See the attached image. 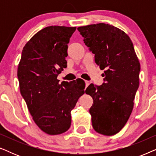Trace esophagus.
<instances>
[{
	"label": "esophagus",
	"mask_w": 156,
	"mask_h": 156,
	"mask_svg": "<svg viewBox=\"0 0 156 156\" xmlns=\"http://www.w3.org/2000/svg\"><path fill=\"white\" fill-rule=\"evenodd\" d=\"M85 84H86V87H87L89 85V84H90V82L89 81H85Z\"/></svg>",
	"instance_id": "1"
}]
</instances>
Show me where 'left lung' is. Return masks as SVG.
I'll return each instance as SVG.
<instances>
[{
	"instance_id": "1",
	"label": "left lung",
	"mask_w": 156,
	"mask_h": 156,
	"mask_svg": "<svg viewBox=\"0 0 156 156\" xmlns=\"http://www.w3.org/2000/svg\"><path fill=\"white\" fill-rule=\"evenodd\" d=\"M84 42L94 54L104 83L86 89L94 100L89 109L94 129L105 136L119 133L129 120L139 86L140 62L131 40L113 25L98 23L79 27Z\"/></svg>"
}]
</instances>
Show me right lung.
Wrapping results in <instances>:
<instances>
[{
    "mask_svg": "<svg viewBox=\"0 0 156 156\" xmlns=\"http://www.w3.org/2000/svg\"><path fill=\"white\" fill-rule=\"evenodd\" d=\"M76 27L49 26L33 35L22 51L18 68L20 94L33 121L49 135L65 133L71 126V111L84 94L85 84H59L67 67V44Z\"/></svg>",
    "mask_w": 156,
    "mask_h": 156,
    "instance_id": "1",
    "label": "right lung"
}]
</instances>
